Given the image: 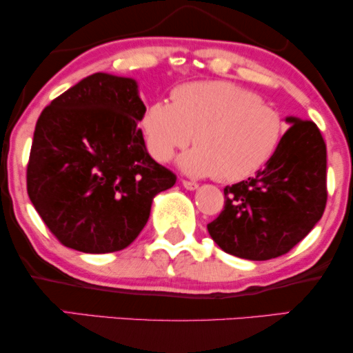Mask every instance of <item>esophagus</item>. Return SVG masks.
Listing matches in <instances>:
<instances>
[{
	"label": "esophagus",
	"instance_id": "esophagus-1",
	"mask_svg": "<svg viewBox=\"0 0 353 353\" xmlns=\"http://www.w3.org/2000/svg\"><path fill=\"white\" fill-rule=\"evenodd\" d=\"M181 183H183V186H185L186 190H190V191L197 190V186H199L196 181H190V180H181Z\"/></svg>",
	"mask_w": 353,
	"mask_h": 353
}]
</instances>
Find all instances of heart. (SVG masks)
I'll list each match as a JSON object with an SVG mask.
<instances>
[{
	"mask_svg": "<svg viewBox=\"0 0 353 353\" xmlns=\"http://www.w3.org/2000/svg\"><path fill=\"white\" fill-rule=\"evenodd\" d=\"M141 125L156 161H170L192 138L196 148L180 159V167L192 176L215 175L226 183L257 173L274 156L284 134L276 109L230 81L178 86L170 103L148 105Z\"/></svg>",
	"mask_w": 353,
	"mask_h": 353,
	"instance_id": "b5f03b06",
	"label": "heart"
}]
</instances>
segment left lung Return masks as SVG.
I'll use <instances>...</instances> for the list:
<instances>
[{
	"instance_id": "8db88e82",
	"label": "left lung",
	"mask_w": 353,
	"mask_h": 353,
	"mask_svg": "<svg viewBox=\"0 0 353 353\" xmlns=\"http://www.w3.org/2000/svg\"><path fill=\"white\" fill-rule=\"evenodd\" d=\"M291 127L254 178L226 186L225 207L207 225L226 254L270 260L288 254L321 219L327 201L326 143L312 120Z\"/></svg>"
}]
</instances>
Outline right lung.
<instances>
[{"label":"right lung","instance_id":"right-lung-1","mask_svg":"<svg viewBox=\"0 0 353 353\" xmlns=\"http://www.w3.org/2000/svg\"><path fill=\"white\" fill-rule=\"evenodd\" d=\"M146 105L132 79L93 74L43 109L27 163V192L65 248L109 254L146 225L154 196L176 175L149 156L138 122Z\"/></svg>","mask_w":353,"mask_h":353}]
</instances>
